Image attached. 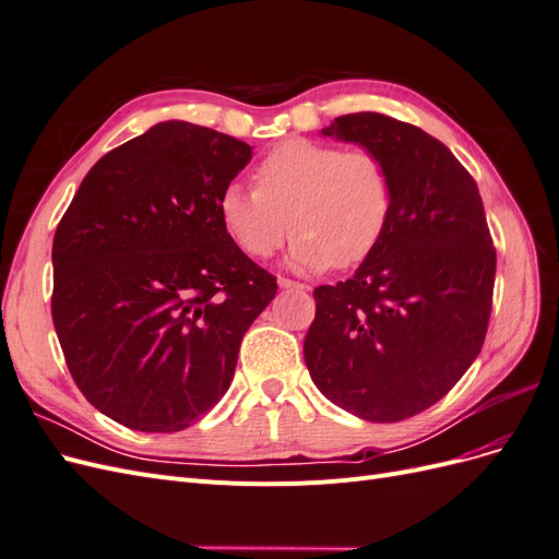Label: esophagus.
Segmentation results:
<instances>
[{"mask_svg": "<svg viewBox=\"0 0 559 559\" xmlns=\"http://www.w3.org/2000/svg\"><path fill=\"white\" fill-rule=\"evenodd\" d=\"M277 284L282 286V289H294V292H306L308 286L300 284V282H294V280H286V277H280Z\"/></svg>", "mask_w": 559, "mask_h": 559, "instance_id": "obj_1", "label": "esophagus"}]
</instances>
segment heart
<instances>
[{
    "mask_svg": "<svg viewBox=\"0 0 559 559\" xmlns=\"http://www.w3.org/2000/svg\"><path fill=\"white\" fill-rule=\"evenodd\" d=\"M253 181L257 189L228 183L218 195L224 230L251 259H270L294 230L289 263L300 273L366 261L392 216V175L366 148L286 140L257 165Z\"/></svg>",
    "mask_w": 559,
    "mask_h": 559,
    "instance_id": "1",
    "label": "heart"
}]
</instances>
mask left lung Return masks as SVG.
I'll use <instances>...</instances> for the list:
<instances>
[{
	"instance_id": "obj_1",
	"label": "left lung",
	"mask_w": 559,
	"mask_h": 559,
	"mask_svg": "<svg viewBox=\"0 0 559 559\" xmlns=\"http://www.w3.org/2000/svg\"><path fill=\"white\" fill-rule=\"evenodd\" d=\"M324 138L378 154L392 216L352 280L317 286L306 364L337 408L408 419L441 401L480 354L497 273L483 200L452 151L376 111L335 118Z\"/></svg>"
}]
</instances>
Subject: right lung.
Masks as SVG:
<instances>
[{"label": "right lung", "instance_id": "1", "mask_svg": "<svg viewBox=\"0 0 559 559\" xmlns=\"http://www.w3.org/2000/svg\"><path fill=\"white\" fill-rule=\"evenodd\" d=\"M249 160L240 140L165 121L99 158L60 218L53 326L81 394L118 425L191 427L228 392L277 294L218 218Z\"/></svg>", "mask_w": 559, "mask_h": 559}]
</instances>
